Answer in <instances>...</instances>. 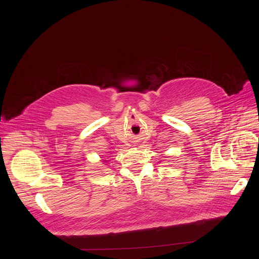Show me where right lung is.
I'll return each mask as SVG.
<instances>
[{
  "mask_svg": "<svg viewBox=\"0 0 259 259\" xmlns=\"http://www.w3.org/2000/svg\"><path fill=\"white\" fill-rule=\"evenodd\" d=\"M104 163H105V161H104Z\"/></svg>",
  "mask_w": 259,
  "mask_h": 259,
  "instance_id": "add662e5",
  "label": "right lung"
}]
</instances>
